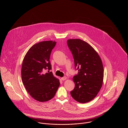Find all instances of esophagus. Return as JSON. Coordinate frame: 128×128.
<instances>
[{"label": "esophagus", "mask_w": 128, "mask_h": 128, "mask_svg": "<svg viewBox=\"0 0 128 128\" xmlns=\"http://www.w3.org/2000/svg\"><path fill=\"white\" fill-rule=\"evenodd\" d=\"M61 79L62 80H65L67 79V77H62Z\"/></svg>", "instance_id": "obj_1"}]
</instances>
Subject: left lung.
Instances as JSON below:
<instances>
[{"instance_id":"8db88e82","label":"left lung","mask_w":128,"mask_h":128,"mask_svg":"<svg viewBox=\"0 0 128 128\" xmlns=\"http://www.w3.org/2000/svg\"><path fill=\"white\" fill-rule=\"evenodd\" d=\"M68 47L73 55L75 68L78 73L73 77L75 88L70 94L80 103L90 102L97 96L103 84L104 68L96 51L80 39H69Z\"/></svg>"}]
</instances>
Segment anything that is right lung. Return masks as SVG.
Here are the masks:
<instances>
[{"label": "right lung", "mask_w": 128, "mask_h": 128, "mask_svg": "<svg viewBox=\"0 0 128 128\" xmlns=\"http://www.w3.org/2000/svg\"><path fill=\"white\" fill-rule=\"evenodd\" d=\"M56 42L43 41L32 46L25 56L22 67V78L27 91L39 102L54 98L60 86L59 80L55 77L49 60ZM47 69L46 73L45 70Z\"/></svg>", "instance_id": "add662e5"}]
</instances>
